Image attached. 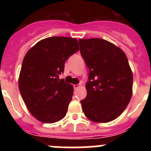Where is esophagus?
I'll return each instance as SVG.
<instances>
[{"label": "esophagus", "mask_w": 151, "mask_h": 151, "mask_svg": "<svg viewBox=\"0 0 151 151\" xmlns=\"http://www.w3.org/2000/svg\"><path fill=\"white\" fill-rule=\"evenodd\" d=\"M81 86H82V85H81V84H78V85H75L73 87H74L75 90H76V89H78V88L81 87Z\"/></svg>", "instance_id": "esophagus-1"}]
</instances>
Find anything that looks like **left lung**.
<instances>
[{
	"instance_id": "left-lung-1",
	"label": "left lung",
	"mask_w": 151,
	"mask_h": 151,
	"mask_svg": "<svg viewBox=\"0 0 151 151\" xmlns=\"http://www.w3.org/2000/svg\"><path fill=\"white\" fill-rule=\"evenodd\" d=\"M89 69L87 96L81 101L85 116L108 122L122 114L132 95L133 75L122 49L101 38L78 40Z\"/></svg>"
}]
</instances>
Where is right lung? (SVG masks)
Wrapping results in <instances>:
<instances>
[{"label":"right lung","instance_id":"right-lung-1","mask_svg":"<svg viewBox=\"0 0 151 151\" xmlns=\"http://www.w3.org/2000/svg\"><path fill=\"white\" fill-rule=\"evenodd\" d=\"M78 50L76 38L54 36L41 40L26 53L19 88L28 110L40 122L54 123L66 116L73 87L59 75L66 60Z\"/></svg>","mask_w":151,"mask_h":151}]
</instances>
